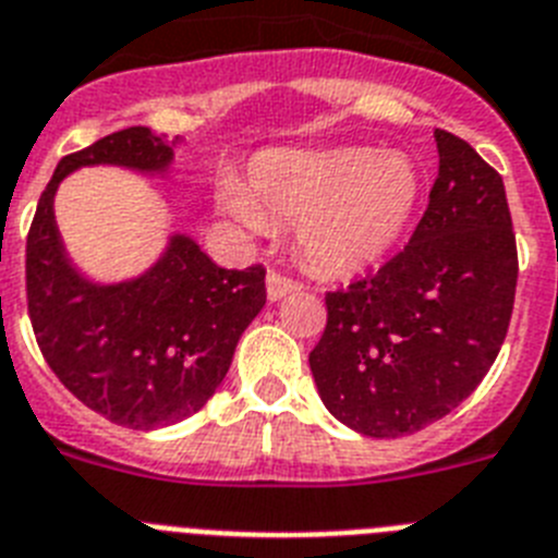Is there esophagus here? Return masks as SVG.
Returning <instances> with one entry per match:
<instances>
[{
    "label": "esophagus",
    "instance_id": "34e87169",
    "mask_svg": "<svg viewBox=\"0 0 558 558\" xmlns=\"http://www.w3.org/2000/svg\"><path fill=\"white\" fill-rule=\"evenodd\" d=\"M300 280L289 278V275L283 272H269V278H266V294H269V300H280L286 298L289 292H294V289H300Z\"/></svg>",
    "mask_w": 558,
    "mask_h": 558
}]
</instances>
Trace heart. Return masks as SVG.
I'll return each mask as SVG.
<instances>
[{
	"label": "heart",
	"instance_id": "heart-1",
	"mask_svg": "<svg viewBox=\"0 0 558 558\" xmlns=\"http://www.w3.org/2000/svg\"><path fill=\"white\" fill-rule=\"evenodd\" d=\"M418 187L404 154L275 151L252 165L250 196L230 193V207L255 227L300 225V250L317 269L356 272L404 235Z\"/></svg>",
	"mask_w": 558,
	"mask_h": 558
}]
</instances>
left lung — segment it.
<instances>
[{
    "label": "left lung",
    "instance_id": "8db88e82",
    "mask_svg": "<svg viewBox=\"0 0 558 558\" xmlns=\"http://www.w3.org/2000/svg\"><path fill=\"white\" fill-rule=\"evenodd\" d=\"M438 179L404 250L326 292L308 353L319 399L351 429L399 438L474 393L508 333L517 235L502 177L466 140L435 129Z\"/></svg>",
    "mask_w": 558,
    "mask_h": 558
}]
</instances>
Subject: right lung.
<instances>
[{"label":"right lung","mask_w":558,"mask_h":558,"mask_svg":"<svg viewBox=\"0 0 558 558\" xmlns=\"http://www.w3.org/2000/svg\"><path fill=\"white\" fill-rule=\"evenodd\" d=\"M173 148L145 125L66 154L38 198L24 280L33 333L61 385L104 418L157 429L216 393L241 333L266 303V269H221L185 235L132 283L95 286L70 266L52 219L58 182L81 165L165 171Z\"/></svg>","instance_id":"add662e5"}]
</instances>
